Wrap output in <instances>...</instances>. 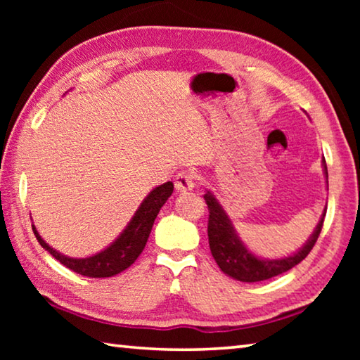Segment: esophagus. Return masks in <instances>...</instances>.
Segmentation results:
<instances>
[{
    "label": "esophagus",
    "mask_w": 360,
    "mask_h": 360,
    "mask_svg": "<svg viewBox=\"0 0 360 360\" xmlns=\"http://www.w3.org/2000/svg\"><path fill=\"white\" fill-rule=\"evenodd\" d=\"M195 174L191 172H182L176 176L174 187L178 192H191L195 188Z\"/></svg>",
    "instance_id": "esophagus-1"
}]
</instances>
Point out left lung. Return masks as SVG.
Wrapping results in <instances>:
<instances>
[{
  "label": "left lung",
  "instance_id": "1",
  "mask_svg": "<svg viewBox=\"0 0 360 360\" xmlns=\"http://www.w3.org/2000/svg\"><path fill=\"white\" fill-rule=\"evenodd\" d=\"M322 172H324L327 191H328V173L326 158H322ZM205 202L210 210V221H208V240L212 257H214L219 268L225 275L236 279L241 283H257L265 281L273 276L281 275V273L290 270L295 265L307 257L311 251L314 243L318 241L321 233L322 224H324L327 205L322 211L321 219L309 238L303 243L302 248H298L295 252L279 259H266L254 254L243 240L240 238L233 222H231L227 211L224 210L221 202L216 198V195L206 188Z\"/></svg>",
  "mask_w": 360,
  "mask_h": 360
}]
</instances>
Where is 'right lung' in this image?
Returning a JSON list of instances; mask_svg holds the SVG:
<instances>
[{
    "instance_id": "1",
    "label": "right lung",
    "mask_w": 360,
    "mask_h": 360,
    "mask_svg": "<svg viewBox=\"0 0 360 360\" xmlns=\"http://www.w3.org/2000/svg\"><path fill=\"white\" fill-rule=\"evenodd\" d=\"M173 182L168 181L165 184L158 186L146 195V198L138 206L135 214L130 219V222L125 225V229L120 231V235L115 238L111 245L101 249L100 252L89 255V257H70L58 252L49 243L42 240L39 231L36 230L34 224L32 225L36 240L46 251L56 257L60 264H63L66 268H70L75 273H79L82 276L89 278H109L115 276L127 270L133 262L138 259V255L143 252V249L148 243L150 235L152 225H154L158 211L167 200L173 193Z\"/></svg>"
}]
</instances>
